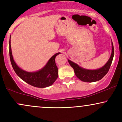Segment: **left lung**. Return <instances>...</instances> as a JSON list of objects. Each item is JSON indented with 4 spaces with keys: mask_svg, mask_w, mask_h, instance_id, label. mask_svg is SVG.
I'll return each mask as SVG.
<instances>
[{
    "mask_svg": "<svg viewBox=\"0 0 122 122\" xmlns=\"http://www.w3.org/2000/svg\"><path fill=\"white\" fill-rule=\"evenodd\" d=\"M114 55V45L112 42V53L108 62L104 66L96 70H87L83 69L72 61L68 60V62L71 66L73 68L76 76L82 81L92 82L101 80L108 72L111 65L112 62Z\"/></svg>",
    "mask_w": 122,
    "mask_h": 122,
    "instance_id": "1",
    "label": "left lung"
}]
</instances>
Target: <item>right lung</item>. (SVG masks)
I'll return each instance as SVG.
<instances>
[{
    "instance_id": "add662e5",
    "label": "right lung",
    "mask_w": 122,
    "mask_h": 122,
    "mask_svg": "<svg viewBox=\"0 0 122 122\" xmlns=\"http://www.w3.org/2000/svg\"><path fill=\"white\" fill-rule=\"evenodd\" d=\"M11 38V37H10ZM9 53L11 63L15 72L21 79L32 86L38 88H45L54 83L58 77V68L55 58L60 53H56L49 60L45 66L36 72H27L21 69L15 62L12 55L10 40L9 42Z\"/></svg>"
}]
</instances>
